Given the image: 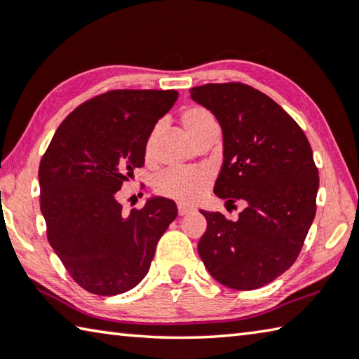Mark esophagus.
I'll use <instances>...</instances> for the list:
<instances>
[{
    "label": "esophagus",
    "mask_w": 359,
    "mask_h": 359,
    "mask_svg": "<svg viewBox=\"0 0 359 359\" xmlns=\"http://www.w3.org/2000/svg\"><path fill=\"white\" fill-rule=\"evenodd\" d=\"M192 211H194L192 206H186L183 203H178V215L180 216H187V215H191Z\"/></svg>",
    "instance_id": "34e87169"
}]
</instances>
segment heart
<instances>
[{"label": "heart", "mask_w": 359, "mask_h": 359, "mask_svg": "<svg viewBox=\"0 0 359 359\" xmlns=\"http://www.w3.org/2000/svg\"><path fill=\"white\" fill-rule=\"evenodd\" d=\"M181 123L194 140H198L206 130L217 128V121L212 113L203 105L189 104L181 110ZM159 126L149 132L144 143V156L151 159L156 149ZM211 184V173L206 168H167L154 181L157 196L176 200L181 203L196 202Z\"/></svg>", "instance_id": "1"}]
</instances>
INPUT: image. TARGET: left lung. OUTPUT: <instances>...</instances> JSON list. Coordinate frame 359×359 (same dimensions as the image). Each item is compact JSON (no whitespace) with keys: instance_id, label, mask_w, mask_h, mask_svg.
Listing matches in <instances>:
<instances>
[{"instance_id":"obj_1","label":"left lung","mask_w":359,"mask_h":359,"mask_svg":"<svg viewBox=\"0 0 359 359\" xmlns=\"http://www.w3.org/2000/svg\"><path fill=\"white\" fill-rule=\"evenodd\" d=\"M222 128L224 163L215 194L233 205L238 221L200 211L206 231L198 254L217 282L255 290L298 259L316 217L318 168L303 129L279 104L240 81L191 88Z\"/></svg>"}]
</instances>
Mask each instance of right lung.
<instances>
[{
	"instance_id": "add662e5",
	"label": "right lung",
	"mask_w": 359,
	"mask_h": 359,
	"mask_svg": "<svg viewBox=\"0 0 359 359\" xmlns=\"http://www.w3.org/2000/svg\"><path fill=\"white\" fill-rule=\"evenodd\" d=\"M176 99L175 90L97 94L69 113L42 156L47 240L86 292L113 297L134 288L178 216L175 202L162 197L124 215L116 194L144 165L149 132Z\"/></svg>"
}]
</instances>
